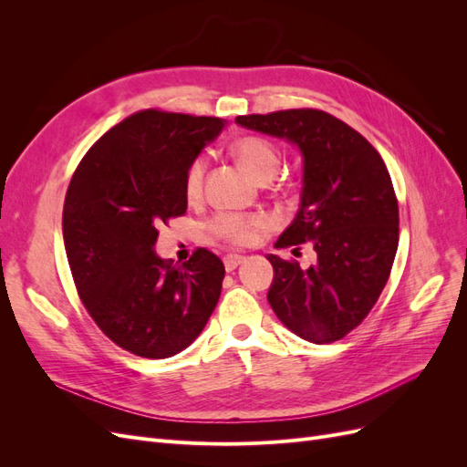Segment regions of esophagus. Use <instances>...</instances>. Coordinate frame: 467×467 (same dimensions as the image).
Wrapping results in <instances>:
<instances>
[{"mask_svg": "<svg viewBox=\"0 0 467 467\" xmlns=\"http://www.w3.org/2000/svg\"><path fill=\"white\" fill-rule=\"evenodd\" d=\"M245 261L244 255H225L223 257V265H225V271H235V268L242 265Z\"/></svg>", "mask_w": 467, "mask_h": 467, "instance_id": "1", "label": "esophagus"}]
</instances>
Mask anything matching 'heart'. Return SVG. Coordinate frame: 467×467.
<instances>
[{
  "instance_id": "obj_1",
  "label": "heart",
  "mask_w": 467,
  "mask_h": 467,
  "mask_svg": "<svg viewBox=\"0 0 467 467\" xmlns=\"http://www.w3.org/2000/svg\"><path fill=\"white\" fill-rule=\"evenodd\" d=\"M234 153L247 173L265 182L273 179L280 167V150L263 136H244L234 144ZM204 160L196 158L191 161L185 175V192L196 196L202 189ZM263 220L257 216H244L235 212H222L210 222V232L228 244L244 245L249 244L255 232L261 228Z\"/></svg>"
}]
</instances>
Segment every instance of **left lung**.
I'll list each match as a JSON object with an SVG mask.
<instances>
[{
    "label": "left lung",
    "mask_w": 467,
    "mask_h": 467,
    "mask_svg": "<svg viewBox=\"0 0 467 467\" xmlns=\"http://www.w3.org/2000/svg\"><path fill=\"white\" fill-rule=\"evenodd\" d=\"M237 124L285 138L304 155L302 202L276 247L312 245L317 261L268 255L275 278L266 300L286 327L327 345L358 327L378 302L400 244V208L376 148L317 109L237 117Z\"/></svg>",
    "instance_id": "1"
}]
</instances>
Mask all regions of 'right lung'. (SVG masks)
I'll return each instance as SVG.
<instances>
[{"label":"right lung","instance_id":"right-lung-1","mask_svg":"<svg viewBox=\"0 0 467 467\" xmlns=\"http://www.w3.org/2000/svg\"><path fill=\"white\" fill-rule=\"evenodd\" d=\"M223 129L216 117L138 110L103 134L69 181L62 232L88 314L112 343L169 358L204 329L223 263L199 247L181 266L155 255L158 228L187 212L185 175Z\"/></svg>","mask_w":467,"mask_h":467}]
</instances>
